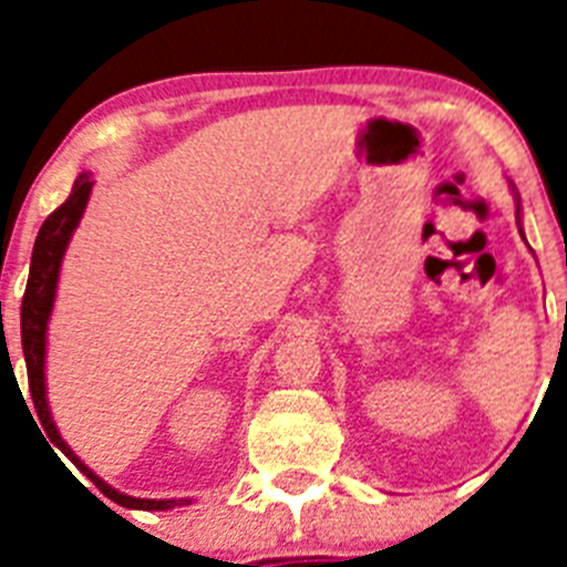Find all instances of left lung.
<instances>
[{
    "instance_id": "obj_1",
    "label": "left lung",
    "mask_w": 567,
    "mask_h": 567,
    "mask_svg": "<svg viewBox=\"0 0 567 567\" xmlns=\"http://www.w3.org/2000/svg\"><path fill=\"white\" fill-rule=\"evenodd\" d=\"M517 224H519V202H517Z\"/></svg>"
}]
</instances>
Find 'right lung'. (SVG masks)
I'll return each instance as SVG.
<instances>
[{"label":"right lung","instance_id":"obj_1","mask_svg":"<svg viewBox=\"0 0 567 567\" xmlns=\"http://www.w3.org/2000/svg\"><path fill=\"white\" fill-rule=\"evenodd\" d=\"M90 189H93V178L90 173H82L73 182V189H70L68 202L59 209L44 218L42 229L37 235V244H33V258H30V275H28V287H24L22 298V352L24 363H28V385H30V398H33V405H37V414L42 420V432H48L50 443H56L64 452V457H70V463L82 471L84 477L93 480L104 497L113 499V503L124 505V508H138V511H167L175 508V505H189V499H138L127 497L122 491H115L113 485L104 483L102 477H96L82 460L73 454L68 443L59 434L56 423L50 417V405H48V392H44V343H48V320L50 312H53V300H56V284H59V269H62L64 249L70 244V235L82 221L84 207H87Z\"/></svg>","mask_w":567,"mask_h":567}]
</instances>
